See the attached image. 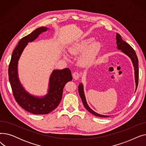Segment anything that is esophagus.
Here are the masks:
<instances>
[{"instance_id":"obj_1","label":"esophagus","mask_w":146,"mask_h":146,"mask_svg":"<svg viewBox=\"0 0 146 146\" xmlns=\"http://www.w3.org/2000/svg\"><path fill=\"white\" fill-rule=\"evenodd\" d=\"M72 76H73V79H74V80H78V79H79V78H80V74H79L78 72H74V73H73Z\"/></svg>"}]
</instances>
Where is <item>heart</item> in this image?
Instances as JSON below:
<instances>
[{
    "instance_id": "1",
    "label": "heart",
    "mask_w": 146,
    "mask_h": 146,
    "mask_svg": "<svg viewBox=\"0 0 146 146\" xmlns=\"http://www.w3.org/2000/svg\"><path fill=\"white\" fill-rule=\"evenodd\" d=\"M93 38H89L73 44L70 48L72 55L83 54L80 58V62L84 66H89L94 63L101 47V43L94 42Z\"/></svg>"
}]
</instances>
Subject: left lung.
<instances>
[{"label":"left lung","instance_id":"left-lung-1","mask_svg":"<svg viewBox=\"0 0 146 146\" xmlns=\"http://www.w3.org/2000/svg\"><path fill=\"white\" fill-rule=\"evenodd\" d=\"M116 40H117V48L118 50H121L122 52H124L125 54L126 55H127L130 58H131L134 68V74H135V90H137V86H138V83H139V60H138L137 56L136 55V53L134 49L130 46L127 42L124 41L122 39L121 36L117 33L116 35ZM78 90H79V95L82 99V102L85 108L91 113H92L93 115L95 116L99 117H109L110 116L109 115H101L99 114L95 111H94L92 110L90 107L88 106L86 100V98L85 96V94H84V90H83V86L82 85V83H80L79 87H78Z\"/></svg>","mask_w":146,"mask_h":146}]
</instances>
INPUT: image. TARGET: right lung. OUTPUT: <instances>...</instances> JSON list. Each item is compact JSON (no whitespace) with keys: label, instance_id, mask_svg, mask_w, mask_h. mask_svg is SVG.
<instances>
[{"label":"right lung","instance_id":"1","mask_svg":"<svg viewBox=\"0 0 146 146\" xmlns=\"http://www.w3.org/2000/svg\"><path fill=\"white\" fill-rule=\"evenodd\" d=\"M48 29L47 27H40L23 37L13 51L8 69L9 80L15 100L22 108L35 115L47 114L54 110L62 98L65 85L72 80L69 68L54 70L50 78L48 94L41 98L28 93L20 83L18 76V64L22 51L29 42H33Z\"/></svg>","mask_w":146,"mask_h":146}]
</instances>
